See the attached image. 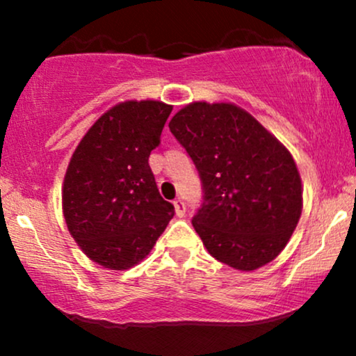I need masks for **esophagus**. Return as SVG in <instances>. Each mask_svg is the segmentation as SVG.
Instances as JSON below:
<instances>
[{
    "instance_id": "34e87169",
    "label": "esophagus",
    "mask_w": 356,
    "mask_h": 356,
    "mask_svg": "<svg viewBox=\"0 0 356 356\" xmlns=\"http://www.w3.org/2000/svg\"><path fill=\"white\" fill-rule=\"evenodd\" d=\"M174 207H175V214H177L179 218H184V214H186V202H184L181 197L175 199Z\"/></svg>"
}]
</instances>
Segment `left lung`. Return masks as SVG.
<instances>
[{
  "label": "left lung",
  "instance_id": "1",
  "mask_svg": "<svg viewBox=\"0 0 356 356\" xmlns=\"http://www.w3.org/2000/svg\"><path fill=\"white\" fill-rule=\"evenodd\" d=\"M195 164L202 206L192 218L212 257L254 271L283 251L303 209L291 154L246 110L194 102L169 122Z\"/></svg>",
  "mask_w": 356,
  "mask_h": 356
}]
</instances>
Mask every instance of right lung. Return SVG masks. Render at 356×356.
Instances as JSON below:
<instances>
[{"label":"right lung","instance_id":"obj_1","mask_svg":"<svg viewBox=\"0 0 356 356\" xmlns=\"http://www.w3.org/2000/svg\"><path fill=\"white\" fill-rule=\"evenodd\" d=\"M170 112L164 102L118 104L90 127L72 155L63 216L81 251L104 268L136 266L174 218L149 165Z\"/></svg>","mask_w":356,"mask_h":356}]
</instances>
